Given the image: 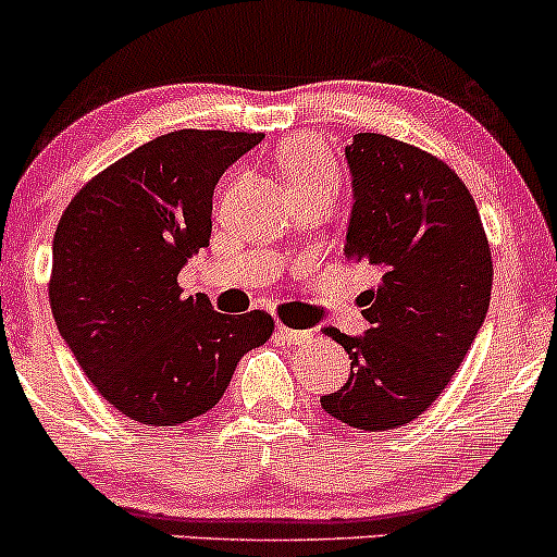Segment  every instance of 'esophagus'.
Instances as JSON below:
<instances>
[{
	"label": "esophagus",
	"mask_w": 557,
	"mask_h": 557,
	"mask_svg": "<svg viewBox=\"0 0 557 557\" xmlns=\"http://www.w3.org/2000/svg\"><path fill=\"white\" fill-rule=\"evenodd\" d=\"M277 333H280V338L288 341V344H296V346H304V344H309V341H311L309 330H296V327H288V325H280Z\"/></svg>",
	"instance_id": "obj_1"
}]
</instances>
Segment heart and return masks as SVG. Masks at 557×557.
Wrapping results in <instances>:
<instances>
[{"label":"heart","mask_w":557,"mask_h":557,"mask_svg":"<svg viewBox=\"0 0 557 557\" xmlns=\"http://www.w3.org/2000/svg\"><path fill=\"white\" fill-rule=\"evenodd\" d=\"M277 166L290 195L317 193V189L333 193L338 185V166H335L333 152L314 134H296L285 139L277 150Z\"/></svg>","instance_id":"obj_1"}]
</instances>
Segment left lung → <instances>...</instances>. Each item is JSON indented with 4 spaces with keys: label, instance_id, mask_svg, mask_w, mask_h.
Returning <instances> with one entry per match:
<instances>
[{
    "label": "left lung",
    "instance_id": "8db88e82",
    "mask_svg": "<svg viewBox=\"0 0 557 557\" xmlns=\"http://www.w3.org/2000/svg\"><path fill=\"white\" fill-rule=\"evenodd\" d=\"M346 161V261L372 264L381 283L368 290L362 338L325 330L346 348L351 375L322 407L357 431H391L423 414L466 359L492 296V248L473 195L442 158L364 132Z\"/></svg>",
    "mask_w": 557,
    "mask_h": 557
}]
</instances>
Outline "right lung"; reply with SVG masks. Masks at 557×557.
I'll return each mask as SVG.
<instances>
[{
  "instance_id": "right-lung-1",
  "label": "right lung",
  "mask_w": 557,
  "mask_h": 557,
  "mask_svg": "<svg viewBox=\"0 0 557 557\" xmlns=\"http://www.w3.org/2000/svg\"><path fill=\"white\" fill-rule=\"evenodd\" d=\"M259 132L180 129L119 158L73 195L52 243L50 307L102 399L143 425H180L227 391L267 311L219 314L182 296L180 269L209 248L213 187Z\"/></svg>"
}]
</instances>
